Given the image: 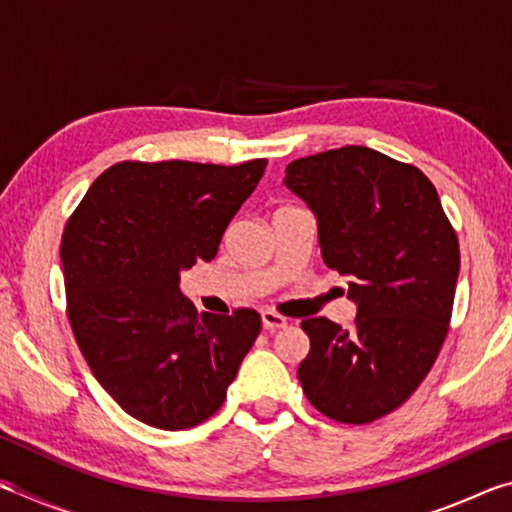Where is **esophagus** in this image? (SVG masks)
<instances>
[{
	"label": "esophagus",
	"instance_id": "34e87169",
	"mask_svg": "<svg viewBox=\"0 0 512 512\" xmlns=\"http://www.w3.org/2000/svg\"><path fill=\"white\" fill-rule=\"evenodd\" d=\"M262 325H264L266 332H275V329L287 327V318L275 314V311H271V309H264L262 311Z\"/></svg>",
	"mask_w": 512,
	"mask_h": 512
}]
</instances>
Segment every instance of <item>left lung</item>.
Instances as JSON below:
<instances>
[{"instance_id": "8db88e82", "label": "left lung", "mask_w": 512, "mask_h": 512, "mask_svg": "<svg viewBox=\"0 0 512 512\" xmlns=\"http://www.w3.org/2000/svg\"><path fill=\"white\" fill-rule=\"evenodd\" d=\"M282 183L316 216L323 262L348 277L357 307L350 327L302 320V391L336 422H372L409 400L438 357L461 268L456 232L420 169L368 146L293 160Z\"/></svg>"}]
</instances>
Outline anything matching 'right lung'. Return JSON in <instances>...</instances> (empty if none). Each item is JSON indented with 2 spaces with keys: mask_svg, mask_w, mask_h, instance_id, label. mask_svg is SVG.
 Segmentation results:
<instances>
[{
  "mask_svg": "<svg viewBox=\"0 0 512 512\" xmlns=\"http://www.w3.org/2000/svg\"><path fill=\"white\" fill-rule=\"evenodd\" d=\"M266 160L119 162L94 180L60 244L67 311L99 384L128 415L178 431L221 409L262 318L198 314L180 273L210 262Z\"/></svg>",
  "mask_w": 512,
  "mask_h": 512,
  "instance_id": "right-lung-1",
  "label": "right lung"
}]
</instances>
